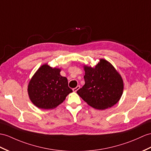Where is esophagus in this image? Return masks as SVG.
Here are the masks:
<instances>
[{"label": "esophagus", "instance_id": "1", "mask_svg": "<svg viewBox=\"0 0 151 151\" xmlns=\"http://www.w3.org/2000/svg\"><path fill=\"white\" fill-rule=\"evenodd\" d=\"M80 88V86H78L77 87H76V88H73V91H74V92H76L77 91H78L79 89Z\"/></svg>", "mask_w": 151, "mask_h": 151}]
</instances>
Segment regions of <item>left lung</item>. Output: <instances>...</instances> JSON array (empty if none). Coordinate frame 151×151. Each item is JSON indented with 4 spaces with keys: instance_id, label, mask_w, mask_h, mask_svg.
<instances>
[{
    "instance_id": "1",
    "label": "left lung",
    "mask_w": 151,
    "mask_h": 151,
    "mask_svg": "<svg viewBox=\"0 0 151 151\" xmlns=\"http://www.w3.org/2000/svg\"><path fill=\"white\" fill-rule=\"evenodd\" d=\"M85 84L77 93L91 107L104 110L119 101L124 91V81L119 72L104 59L91 67L83 66Z\"/></svg>"
}]
</instances>
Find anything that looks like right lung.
I'll use <instances>...</instances> for the list:
<instances>
[{"instance_id":"1","label":"right lung","mask_w":151,"mask_h":151,"mask_svg":"<svg viewBox=\"0 0 151 151\" xmlns=\"http://www.w3.org/2000/svg\"><path fill=\"white\" fill-rule=\"evenodd\" d=\"M61 68L42 65L30 79L27 86L29 97L36 107L51 109L61 104L72 92L68 80L60 74Z\"/></svg>"}]
</instances>
